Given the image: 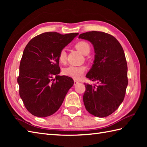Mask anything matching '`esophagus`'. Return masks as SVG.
I'll list each match as a JSON object with an SVG mask.
<instances>
[{
	"label": "esophagus",
	"mask_w": 147,
	"mask_h": 147,
	"mask_svg": "<svg viewBox=\"0 0 147 147\" xmlns=\"http://www.w3.org/2000/svg\"><path fill=\"white\" fill-rule=\"evenodd\" d=\"M74 85H76V84H77L78 83H79V82L76 80H74Z\"/></svg>",
	"instance_id": "esophagus-1"
}]
</instances>
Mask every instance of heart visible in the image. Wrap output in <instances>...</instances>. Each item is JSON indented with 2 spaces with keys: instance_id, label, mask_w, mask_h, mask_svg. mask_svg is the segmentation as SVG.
<instances>
[{
  "instance_id": "b5f03b06",
  "label": "heart",
  "mask_w": 147,
  "mask_h": 147,
  "mask_svg": "<svg viewBox=\"0 0 147 147\" xmlns=\"http://www.w3.org/2000/svg\"><path fill=\"white\" fill-rule=\"evenodd\" d=\"M76 48L83 54L89 53L90 46L88 42L85 41H80L75 45ZM59 60L62 63H64L67 59V53L65 49H62L59 52ZM86 70V67L84 65H70L63 69V73L65 76L71 77L75 80H79L83 76Z\"/></svg>"
}]
</instances>
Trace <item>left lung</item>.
I'll use <instances>...</instances> for the list:
<instances>
[{"label":"left lung","mask_w":147,"mask_h":147,"mask_svg":"<svg viewBox=\"0 0 147 147\" xmlns=\"http://www.w3.org/2000/svg\"><path fill=\"white\" fill-rule=\"evenodd\" d=\"M80 38L88 40L95 51V60L86 78L97 85L86 84L83 102L89 113L107 117L123 102L128 83L125 54L114 36L102 32L80 34Z\"/></svg>","instance_id":"1"}]
</instances>
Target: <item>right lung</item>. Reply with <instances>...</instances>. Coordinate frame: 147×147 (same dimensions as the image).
<instances>
[{
	"label": "right lung",
	"mask_w": 147,
	"mask_h": 147,
	"mask_svg": "<svg viewBox=\"0 0 147 147\" xmlns=\"http://www.w3.org/2000/svg\"><path fill=\"white\" fill-rule=\"evenodd\" d=\"M78 35L46 32L34 37L26 45L18 83L20 97L33 115L44 117L54 114L73 85L71 78L58 75L61 71L58 56L61 50Z\"/></svg>",
	"instance_id": "1"
}]
</instances>
